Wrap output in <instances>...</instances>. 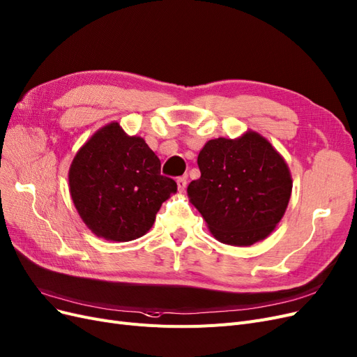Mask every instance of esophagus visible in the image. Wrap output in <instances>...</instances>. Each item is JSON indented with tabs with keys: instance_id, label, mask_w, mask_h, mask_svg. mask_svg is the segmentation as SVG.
<instances>
[{
	"instance_id": "34e87169",
	"label": "esophagus",
	"mask_w": 357,
	"mask_h": 357,
	"mask_svg": "<svg viewBox=\"0 0 357 357\" xmlns=\"http://www.w3.org/2000/svg\"><path fill=\"white\" fill-rule=\"evenodd\" d=\"M176 181H177L178 192H184V189H186V177H178Z\"/></svg>"
}]
</instances>
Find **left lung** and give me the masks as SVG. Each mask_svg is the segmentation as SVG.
<instances>
[{
    "label": "left lung",
    "mask_w": 357,
    "mask_h": 357,
    "mask_svg": "<svg viewBox=\"0 0 357 357\" xmlns=\"http://www.w3.org/2000/svg\"><path fill=\"white\" fill-rule=\"evenodd\" d=\"M201 177L188 195L213 236L250 247L267 238L284 217L292 178L275 147L255 131L206 142L198 155Z\"/></svg>",
    "instance_id": "left-lung-1"
}]
</instances>
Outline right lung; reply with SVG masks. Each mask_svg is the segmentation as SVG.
<instances>
[{"label": "right lung", "instance_id": "obj_1", "mask_svg": "<svg viewBox=\"0 0 357 357\" xmlns=\"http://www.w3.org/2000/svg\"><path fill=\"white\" fill-rule=\"evenodd\" d=\"M69 192L94 235L128 242L153 226L177 183L161 176V161L142 137L127 136L118 122L94 132L69 168Z\"/></svg>", "mask_w": 357, "mask_h": 357}]
</instances>
